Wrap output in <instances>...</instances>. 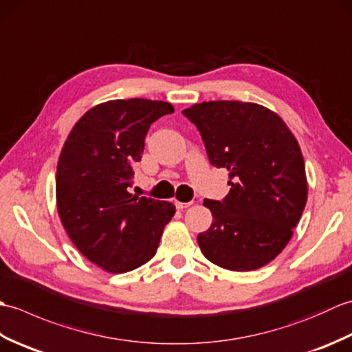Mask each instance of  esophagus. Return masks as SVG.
<instances>
[{"instance_id":"obj_1","label":"esophagus","mask_w":352,"mask_h":352,"mask_svg":"<svg viewBox=\"0 0 352 352\" xmlns=\"http://www.w3.org/2000/svg\"><path fill=\"white\" fill-rule=\"evenodd\" d=\"M192 203H182V201H175V207L178 208V210H183V208L189 207Z\"/></svg>"}]
</instances>
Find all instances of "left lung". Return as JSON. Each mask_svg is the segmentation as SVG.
Masks as SVG:
<instances>
[{
    "label": "left lung",
    "mask_w": 352,
    "mask_h": 352,
    "mask_svg": "<svg viewBox=\"0 0 352 352\" xmlns=\"http://www.w3.org/2000/svg\"><path fill=\"white\" fill-rule=\"evenodd\" d=\"M197 126L208 160L228 169L230 192L204 199L210 228L198 234L207 260L230 271H254L284 250L307 203L300 145L283 119L242 101H208L183 110Z\"/></svg>",
    "instance_id": "obj_1"
}]
</instances>
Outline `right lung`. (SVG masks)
Returning a JSON list of instances; mask_svg holds the SVG:
<instances>
[{
	"mask_svg": "<svg viewBox=\"0 0 352 352\" xmlns=\"http://www.w3.org/2000/svg\"><path fill=\"white\" fill-rule=\"evenodd\" d=\"M170 113L164 101H107L86 111L65 142L56 175L58 216L78 251L104 271L124 274L151 260L175 214L168 201L129 192L149 126Z\"/></svg>",
	"mask_w": 352,
	"mask_h": 352,
	"instance_id": "right-lung-1",
	"label": "right lung"
}]
</instances>
